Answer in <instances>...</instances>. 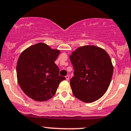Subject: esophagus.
I'll list each match as a JSON object with an SVG mask.
<instances>
[{"label": "esophagus", "mask_w": 131, "mask_h": 131, "mask_svg": "<svg viewBox=\"0 0 131 131\" xmlns=\"http://www.w3.org/2000/svg\"><path fill=\"white\" fill-rule=\"evenodd\" d=\"M65 78H66V80H67V81H68L69 79H70V77H69L68 75H67V76H66V77H65Z\"/></svg>", "instance_id": "1"}]
</instances>
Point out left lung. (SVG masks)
Instances as JSON below:
<instances>
[{"label":"left lung","mask_w":131,"mask_h":131,"mask_svg":"<svg viewBox=\"0 0 131 131\" xmlns=\"http://www.w3.org/2000/svg\"><path fill=\"white\" fill-rule=\"evenodd\" d=\"M74 68L70 80L73 95L84 103L101 98L107 91L113 74V66L107 53L93 45L78 48L70 56Z\"/></svg>","instance_id":"left-lung-1"}]
</instances>
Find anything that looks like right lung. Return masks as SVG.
I'll list each match as a JSON object with an SVG mask.
<instances>
[{
  "mask_svg": "<svg viewBox=\"0 0 131 131\" xmlns=\"http://www.w3.org/2000/svg\"><path fill=\"white\" fill-rule=\"evenodd\" d=\"M60 50L38 43L25 49L17 64V77L24 93L37 101H45L55 94L58 86L65 78L59 74L54 61Z\"/></svg>",
  "mask_w": 131,
  "mask_h": 131,
  "instance_id": "obj_1",
  "label": "right lung"
}]
</instances>
